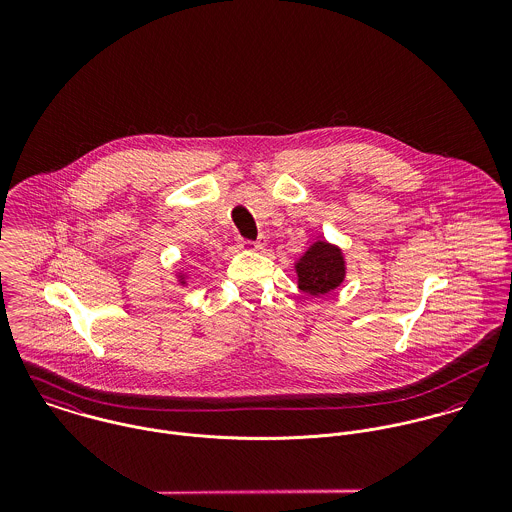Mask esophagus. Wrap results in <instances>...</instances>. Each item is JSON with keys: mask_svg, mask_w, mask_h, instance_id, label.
<instances>
[{"mask_svg": "<svg viewBox=\"0 0 512 512\" xmlns=\"http://www.w3.org/2000/svg\"><path fill=\"white\" fill-rule=\"evenodd\" d=\"M242 248H248V250H262L264 248V238L256 240V242H242Z\"/></svg>", "mask_w": 512, "mask_h": 512, "instance_id": "34e87169", "label": "esophagus"}]
</instances>
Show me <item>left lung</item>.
Here are the masks:
<instances>
[{
  "label": "left lung",
  "mask_w": 512,
  "mask_h": 512,
  "mask_svg": "<svg viewBox=\"0 0 512 512\" xmlns=\"http://www.w3.org/2000/svg\"><path fill=\"white\" fill-rule=\"evenodd\" d=\"M295 274L301 292L315 297L333 292L347 274L343 250L327 240H317L295 262Z\"/></svg>",
  "instance_id": "obj_1"
}]
</instances>
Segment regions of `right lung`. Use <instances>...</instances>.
<instances>
[{
  "mask_svg": "<svg viewBox=\"0 0 512 512\" xmlns=\"http://www.w3.org/2000/svg\"><path fill=\"white\" fill-rule=\"evenodd\" d=\"M177 280H179V284H181V286H185V284H187V278H185V274H181V272L177 274Z\"/></svg>",
  "mask_w": 512,
  "mask_h": 512,
  "instance_id": "right-lung-1",
  "label": "right lung"
}]
</instances>
